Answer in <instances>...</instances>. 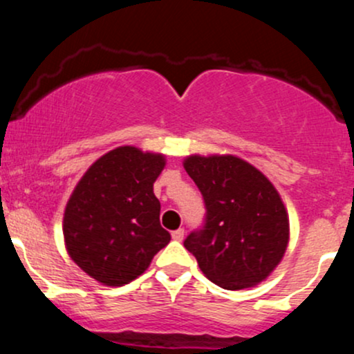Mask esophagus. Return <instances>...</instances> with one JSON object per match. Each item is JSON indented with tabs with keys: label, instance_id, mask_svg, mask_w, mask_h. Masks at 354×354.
<instances>
[{
	"label": "esophagus",
	"instance_id": "1",
	"mask_svg": "<svg viewBox=\"0 0 354 354\" xmlns=\"http://www.w3.org/2000/svg\"><path fill=\"white\" fill-rule=\"evenodd\" d=\"M171 236H173L174 241H183V238H185V230L180 228V230L173 231V233H171Z\"/></svg>",
	"mask_w": 354,
	"mask_h": 354
}]
</instances>
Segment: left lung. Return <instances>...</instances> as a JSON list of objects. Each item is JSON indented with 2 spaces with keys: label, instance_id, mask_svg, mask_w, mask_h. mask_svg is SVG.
Instances as JSON below:
<instances>
[{
  "label": "left lung",
  "instance_id": "8db88e82",
  "mask_svg": "<svg viewBox=\"0 0 354 354\" xmlns=\"http://www.w3.org/2000/svg\"><path fill=\"white\" fill-rule=\"evenodd\" d=\"M185 169L205 201V221L185 248L209 281L243 290L281 261L290 223L278 191L261 171L236 156H189Z\"/></svg>",
  "mask_w": 354,
  "mask_h": 354
}]
</instances>
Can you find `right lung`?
<instances>
[{"label": "right lung", "instance_id": "obj_1", "mask_svg": "<svg viewBox=\"0 0 354 354\" xmlns=\"http://www.w3.org/2000/svg\"><path fill=\"white\" fill-rule=\"evenodd\" d=\"M163 154L121 146L84 173L63 219L68 253L84 273L108 286H123L145 273L171 234L161 228L153 183Z\"/></svg>", "mask_w": 354, "mask_h": 354}]
</instances>
